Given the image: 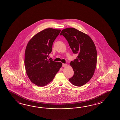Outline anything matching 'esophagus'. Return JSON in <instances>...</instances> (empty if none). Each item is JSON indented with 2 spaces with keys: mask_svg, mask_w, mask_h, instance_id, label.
Masks as SVG:
<instances>
[{
  "mask_svg": "<svg viewBox=\"0 0 120 120\" xmlns=\"http://www.w3.org/2000/svg\"><path fill=\"white\" fill-rule=\"evenodd\" d=\"M67 66V64H63V65H62V66L63 67H66Z\"/></svg>",
  "mask_w": 120,
  "mask_h": 120,
  "instance_id": "esophagus-1",
  "label": "esophagus"
}]
</instances>
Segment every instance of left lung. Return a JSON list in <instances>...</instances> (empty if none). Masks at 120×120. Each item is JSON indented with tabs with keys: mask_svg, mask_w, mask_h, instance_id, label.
Here are the masks:
<instances>
[{
	"mask_svg": "<svg viewBox=\"0 0 120 120\" xmlns=\"http://www.w3.org/2000/svg\"><path fill=\"white\" fill-rule=\"evenodd\" d=\"M60 35L66 38L73 53L78 54L70 62L74 73L69 80L75 86L81 87L89 82L94 73L97 62L96 46L89 36L75 28L65 29Z\"/></svg>",
	"mask_w": 120,
	"mask_h": 120,
	"instance_id": "1",
	"label": "left lung"
}]
</instances>
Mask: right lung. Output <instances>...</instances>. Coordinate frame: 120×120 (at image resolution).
Instances as JSON below:
<instances>
[{"mask_svg": "<svg viewBox=\"0 0 120 120\" xmlns=\"http://www.w3.org/2000/svg\"><path fill=\"white\" fill-rule=\"evenodd\" d=\"M61 31L52 28L45 29L29 41L25 52L26 71L31 82L42 87L51 82L62 66L60 62L50 60L54 41Z\"/></svg>", "mask_w": 120, "mask_h": 120, "instance_id": "right-lung-1", "label": "right lung"}]
</instances>
